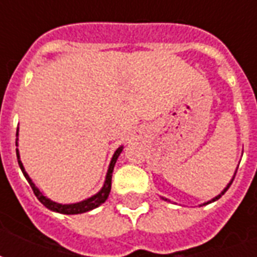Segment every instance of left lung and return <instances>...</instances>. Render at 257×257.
Listing matches in <instances>:
<instances>
[{
  "instance_id": "left-lung-1",
  "label": "left lung",
  "mask_w": 257,
  "mask_h": 257,
  "mask_svg": "<svg viewBox=\"0 0 257 257\" xmlns=\"http://www.w3.org/2000/svg\"><path fill=\"white\" fill-rule=\"evenodd\" d=\"M235 172H237V171H235ZM234 176H235V175H234ZM234 176H232V179H231V180H230V183L227 184L226 187H224V189H223V191H221V193H220V194H219V195H216L215 198H212V199H210V201H208V202H204V204H202V205H208V204H210V202H213V201H216V199H219V198H220L221 195H223V194L226 193L227 190H228V187H230V186H231V183H232V180H234ZM161 198H162V199H165V201H169V199H167V198H164V197H161ZM202 205H199V206H202Z\"/></svg>"
}]
</instances>
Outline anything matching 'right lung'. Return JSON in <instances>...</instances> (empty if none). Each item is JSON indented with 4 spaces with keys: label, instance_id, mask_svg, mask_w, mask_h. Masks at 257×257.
I'll use <instances>...</instances> for the list:
<instances>
[{
    "label": "right lung",
    "instance_id": "1",
    "mask_svg": "<svg viewBox=\"0 0 257 257\" xmlns=\"http://www.w3.org/2000/svg\"><path fill=\"white\" fill-rule=\"evenodd\" d=\"M19 128L16 131V146H18V140H19ZM123 146H119L115 153L112 154L111 161H110V165H108V169H107L106 173V180H104V184L95 195H92L89 198L84 199V201H79V202H74V204H59V202H55L52 199H49L47 195L40 191V189L37 187L36 184L33 183V180L29 176V173L26 172L23 164L20 161V154L19 150L16 149V156H18V162H19V167L22 169V172L25 175V178L27 179V182L31 186V189L36 194V197L38 198V201L41 202L44 206H47L48 209L53 210V212H58V213H63V215H78V213H85V212H89V210L95 209L97 206H100L103 202H106V199L108 198V194H110V190H111V178H112V171H114V167H115V162H117L118 157L122 153Z\"/></svg>",
    "mask_w": 257,
    "mask_h": 257
}]
</instances>
